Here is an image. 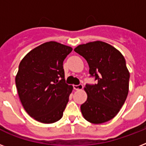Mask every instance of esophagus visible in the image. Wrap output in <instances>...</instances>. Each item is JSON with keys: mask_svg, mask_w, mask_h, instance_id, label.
Returning <instances> with one entry per match:
<instances>
[{"mask_svg": "<svg viewBox=\"0 0 146 146\" xmlns=\"http://www.w3.org/2000/svg\"><path fill=\"white\" fill-rule=\"evenodd\" d=\"M73 88H74V89L75 90H82V89H83V86H82V84H80V85H74L73 86Z\"/></svg>", "mask_w": 146, "mask_h": 146, "instance_id": "esophagus-1", "label": "esophagus"}]
</instances>
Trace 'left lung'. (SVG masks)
I'll return each instance as SVG.
<instances>
[{"mask_svg": "<svg viewBox=\"0 0 146 146\" xmlns=\"http://www.w3.org/2000/svg\"><path fill=\"white\" fill-rule=\"evenodd\" d=\"M76 52L89 64L97 83L84 88L87 100L80 109L83 117L94 124L113 119L127 99L129 72L121 53L111 44L96 41L78 45Z\"/></svg>", "mask_w": 146, "mask_h": 146, "instance_id": "1", "label": "left lung"}]
</instances>
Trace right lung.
Returning <instances> with one entry per match:
<instances>
[{
    "label": "right lung",
    "mask_w": 146,
    "mask_h": 146,
    "mask_svg": "<svg viewBox=\"0 0 146 146\" xmlns=\"http://www.w3.org/2000/svg\"><path fill=\"white\" fill-rule=\"evenodd\" d=\"M73 48L56 42L43 43L20 62L15 78L18 95L31 117L53 123L63 117L73 86L65 83L63 62Z\"/></svg>",
    "instance_id": "1"
}]
</instances>
